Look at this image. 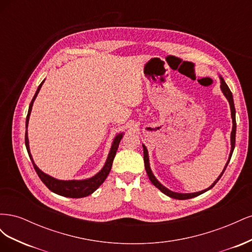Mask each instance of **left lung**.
Here are the masks:
<instances>
[{"label": "left lung", "mask_w": 252, "mask_h": 252, "mask_svg": "<svg viewBox=\"0 0 252 252\" xmlns=\"http://www.w3.org/2000/svg\"><path fill=\"white\" fill-rule=\"evenodd\" d=\"M220 90H222L223 94L225 95V97L227 98V101L229 102V105H230V110H231V118H232V130H231V135H230V142H231V150H230V154H229V158H228V161L224 167L223 171L220 172V174L218 177V179L212 183V185L210 187H208L207 189H204L202 190V191H197V192H192V193H179V192H174V191H171V190H169L168 188H166L164 185H162L161 183H159L158 181V179L155 177V174L152 173V170L150 168V164H149V156H148V150L146 148V146L143 144V150H144V163H145V169H146V172L148 174V178L150 180V182L154 184L157 188H158L161 191L168 195L170 197H172V199H177V200H187V199H191V197H194V196H197L200 195L204 192L207 191V190L211 189L213 186H215L218 181L220 179V177H222L226 167L228 165V163H229L230 158H231V156H232V152H233V149H234V145H235V131H236V123H235V108H234V103H233V96H232V94L231 91L229 89V87L227 86V84L225 83L224 79L220 77Z\"/></svg>", "instance_id": "1"}]
</instances>
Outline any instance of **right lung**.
<instances>
[{"instance_id": "1", "label": "right lung", "mask_w": 252, "mask_h": 252, "mask_svg": "<svg viewBox=\"0 0 252 252\" xmlns=\"http://www.w3.org/2000/svg\"><path fill=\"white\" fill-rule=\"evenodd\" d=\"M45 80L40 84V86L37 87L35 94L32 97V101L29 105V109H28V113L26 117V132H25V145H26V149L29 155L30 159H32V165L34 167V170L36 171L39 178L41 179V181L44 183L46 187L51 190L52 192H55L59 195L62 196H66V197H72V199H79V197H84L87 196L89 194H91L93 192H94L95 190L100 187L104 181L107 178V175L110 172L111 166H112V162L113 158L116 157L117 150L119 147V144L123 138V132L117 134L114 136L113 142L111 144V148L109 150V154L107 157V159H106L105 165L103 166V168L98 171L96 174H94V177H91L89 179H85V180H68V181H64V180H58L56 178H52L51 175L43 172L39 167H37L33 161V158L32 157V154H30V149H29V141H28V132H27V127H28V122H29V117L30 113H32V109L33 106V102L35 100V97L39 94V91L42 87V85L44 84Z\"/></svg>"}]
</instances>
